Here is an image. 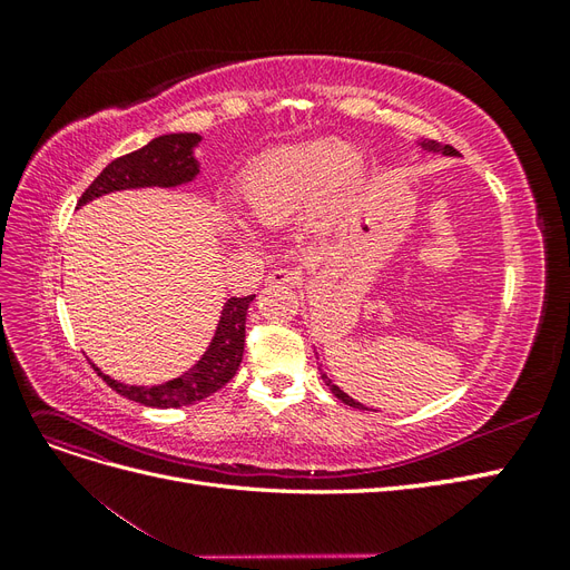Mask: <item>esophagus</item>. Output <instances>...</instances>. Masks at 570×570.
Returning a JSON list of instances; mask_svg holds the SVG:
<instances>
[{"label":"esophagus","mask_w":570,"mask_h":570,"mask_svg":"<svg viewBox=\"0 0 570 570\" xmlns=\"http://www.w3.org/2000/svg\"><path fill=\"white\" fill-rule=\"evenodd\" d=\"M299 281V275L295 271H287V268H275L266 275V285L271 287H292Z\"/></svg>","instance_id":"obj_1"}]
</instances>
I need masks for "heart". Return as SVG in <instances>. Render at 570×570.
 I'll list each match as a JSON object with an SVG mask.
<instances>
[{
	"mask_svg": "<svg viewBox=\"0 0 570 570\" xmlns=\"http://www.w3.org/2000/svg\"><path fill=\"white\" fill-rule=\"evenodd\" d=\"M364 178V157L352 145L331 137L271 147L254 157L237 178V204L247 220L275 228L306 212L308 220L325 223L342 214ZM226 226L239 243H252L245 223Z\"/></svg>",
	"mask_w": 570,
	"mask_h": 570,
	"instance_id": "b5f03b06",
	"label": "heart"
}]
</instances>
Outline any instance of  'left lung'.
Masks as SVG:
<instances>
[{"label": "left lung", "mask_w": 570, "mask_h": 570, "mask_svg": "<svg viewBox=\"0 0 570 570\" xmlns=\"http://www.w3.org/2000/svg\"><path fill=\"white\" fill-rule=\"evenodd\" d=\"M413 145H416L419 149H421V154H442V157H459V151L454 149V147H450V145H440V142H435V140H413ZM318 371H321V377H323V383L327 385V390H331L340 402H344L347 406H354V409H361V411H371V409H366L364 404L361 402H356V400H352V396L347 394V392H342L331 377H327L325 373H323V368L318 366Z\"/></svg>", "instance_id": "1"}]
</instances>
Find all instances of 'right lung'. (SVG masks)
<instances>
[{
  "label": "right lung",
  "instance_id": "right-lung-1",
  "mask_svg": "<svg viewBox=\"0 0 570 570\" xmlns=\"http://www.w3.org/2000/svg\"><path fill=\"white\" fill-rule=\"evenodd\" d=\"M204 137L199 132H168L154 137L142 149L130 151L126 157L114 159L101 174L85 189L78 209L92 199H99L124 189L142 187H183L195 183L199 176L202 161L197 157V147ZM254 302V295L230 297L220 308L216 331L209 340V347L193 366L183 371L178 377H170L159 385H128L114 381L97 364L92 368L111 390L128 396V400L154 406V409H174L197 404L206 396L218 392L237 373L239 361L245 352V323L247 308Z\"/></svg>",
  "mask_w": 570,
  "mask_h": 570
}]
</instances>
